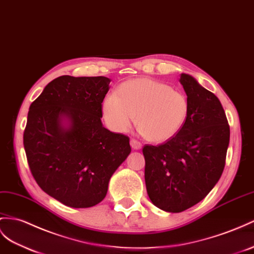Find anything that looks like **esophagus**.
<instances>
[{
    "label": "esophagus",
    "instance_id": "34e87169",
    "mask_svg": "<svg viewBox=\"0 0 254 254\" xmlns=\"http://www.w3.org/2000/svg\"><path fill=\"white\" fill-rule=\"evenodd\" d=\"M129 144H131V147L133 149H135V150H139V149L141 148V142L138 141V140H136V139H131Z\"/></svg>",
    "mask_w": 254,
    "mask_h": 254
}]
</instances>
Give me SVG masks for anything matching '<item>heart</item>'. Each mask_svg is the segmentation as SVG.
Wrapping results in <instances>:
<instances>
[{
	"label": "heart",
	"instance_id": "heart-1",
	"mask_svg": "<svg viewBox=\"0 0 254 254\" xmlns=\"http://www.w3.org/2000/svg\"><path fill=\"white\" fill-rule=\"evenodd\" d=\"M189 101L170 84L149 78L123 82L118 94L109 93L102 104L106 125L113 131H128L135 120L151 141L163 142L176 136L189 117Z\"/></svg>",
	"mask_w": 254,
	"mask_h": 254
}]
</instances>
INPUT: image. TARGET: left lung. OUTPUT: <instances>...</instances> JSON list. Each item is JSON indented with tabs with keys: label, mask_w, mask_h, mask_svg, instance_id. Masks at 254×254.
<instances>
[{
	"label": "left lung",
	"mask_w": 254,
	"mask_h": 254,
	"mask_svg": "<svg viewBox=\"0 0 254 254\" xmlns=\"http://www.w3.org/2000/svg\"><path fill=\"white\" fill-rule=\"evenodd\" d=\"M189 117L173 138L159 146L146 145L145 181L153 205L181 212L206 197L225 165L230 127L218 97L195 78L181 74Z\"/></svg>",
	"instance_id": "left-lung-1"
}]
</instances>
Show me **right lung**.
<instances>
[{
  "mask_svg": "<svg viewBox=\"0 0 254 254\" xmlns=\"http://www.w3.org/2000/svg\"><path fill=\"white\" fill-rule=\"evenodd\" d=\"M109 78L64 75L31 104L23 145L37 185L73 208L95 206L131 153L127 136L103 127Z\"/></svg>",
  "mask_w": 254,
  "mask_h": 254,
  "instance_id": "right-lung-1",
  "label": "right lung"
}]
</instances>
